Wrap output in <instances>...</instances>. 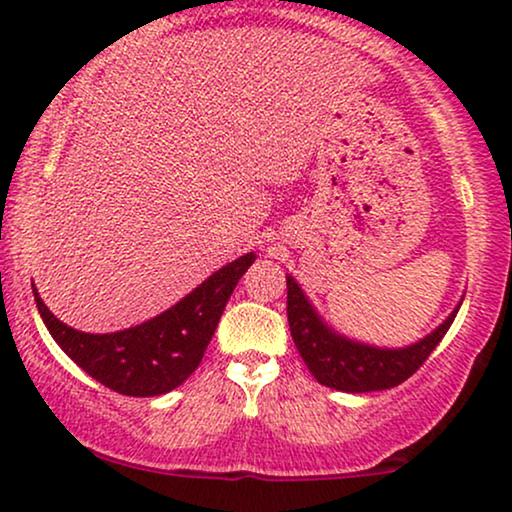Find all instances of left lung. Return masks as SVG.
I'll list each match as a JSON object with an SVG mask.
<instances>
[{
    "mask_svg": "<svg viewBox=\"0 0 512 512\" xmlns=\"http://www.w3.org/2000/svg\"><path fill=\"white\" fill-rule=\"evenodd\" d=\"M286 289L291 338L307 370L319 384L347 394L391 389L408 380L445 338L464 303L461 298L443 324L408 347H375L347 338L328 326L291 275H286Z\"/></svg>",
    "mask_w": 512,
    "mask_h": 512,
    "instance_id": "left-lung-1",
    "label": "left lung"
}]
</instances>
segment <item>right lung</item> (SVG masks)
I'll use <instances>...</instances> for the list:
<instances>
[{
	"label": "right lung",
	"mask_w": 512,
	"mask_h": 512,
	"mask_svg": "<svg viewBox=\"0 0 512 512\" xmlns=\"http://www.w3.org/2000/svg\"><path fill=\"white\" fill-rule=\"evenodd\" d=\"M254 261L256 254L249 251L209 275L170 310L116 333L76 331L48 310L37 286L32 293L48 333L93 380L123 396H160L200 366L230 293Z\"/></svg>",
	"instance_id": "1"
}]
</instances>
